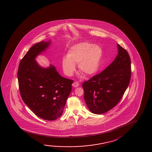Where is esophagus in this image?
I'll return each mask as SVG.
<instances>
[{
    "instance_id": "esophagus-1",
    "label": "esophagus",
    "mask_w": 152,
    "mask_h": 152,
    "mask_svg": "<svg viewBox=\"0 0 152 152\" xmlns=\"http://www.w3.org/2000/svg\"><path fill=\"white\" fill-rule=\"evenodd\" d=\"M79 85H80V84H79V83L77 82H74L72 84V86L74 87H78Z\"/></svg>"
}]
</instances>
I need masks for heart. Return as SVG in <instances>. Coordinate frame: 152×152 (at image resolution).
<instances>
[{
    "instance_id": "b5f03b06",
    "label": "heart",
    "mask_w": 152,
    "mask_h": 152,
    "mask_svg": "<svg viewBox=\"0 0 152 152\" xmlns=\"http://www.w3.org/2000/svg\"><path fill=\"white\" fill-rule=\"evenodd\" d=\"M101 48L91 43L81 42L70 48L67 57L62 59V65L66 75L72 76L78 64L80 72L85 75H92L97 72L102 58Z\"/></svg>"
}]
</instances>
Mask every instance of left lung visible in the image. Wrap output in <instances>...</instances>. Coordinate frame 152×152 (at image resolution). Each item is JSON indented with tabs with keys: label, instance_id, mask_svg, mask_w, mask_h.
I'll use <instances>...</instances> for the list:
<instances>
[{
	"label": "left lung",
	"instance_id": "8db88e82",
	"mask_svg": "<svg viewBox=\"0 0 152 152\" xmlns=\"http://www.w3.org/2000/svg\"><path fill=\"white\" fill-rule=\"evenodd\" d=\"M118 55L100 74L83 83L84 100L91 112L101 115L119 103L129 84L131 60L127 50L117 44Z\"/></svg>",
	"mask_w": 152,
	"mask_h": 152
}]
</instances>
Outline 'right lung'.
I'll return each instance as SVG.
<instances>
[{"instance_id":"add662e5","label":"right lung","mask_w":152,"mask_h":152,"mask_svg":"<svg viewBox=\"0 0 152 152\" xmlns=\"http://www.w3.org/2000/svg\"><path fill=\"white\" fill-rule=\"evenodd\" d=\"M50 43L42 41L30 48L20 60L18 77L23 102L38 117L53 121L62 115L73 80L61 76L52 65L45 68L36 62Z\"/></svg>"}]
</instances>
